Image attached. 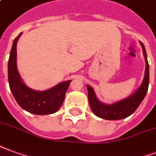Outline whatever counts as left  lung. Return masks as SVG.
Listing matches in <instances>:
<instances>
[{"label": "left lung", "instance_id": "1", "mask_svg": "<svg viewBox=\"0 0 156 156\" xmlns=\"http://www.w3.org/2000/svg\"><path fill=\"white\" fill-rule=\"evenodd\" d=\"M142 47L143 55L146 60V70L143 81L137 90L127 98L113 102L112 104H107L99 101L97 98L94 90L91 86L87 85L88 93V101L91 109L96 116L105 120H121L131 116L145 98L149 87V63L147 61L145 46L140 42Z\"/></svg>", "mask_w": 156, "mask_h": 156}]
</instances>
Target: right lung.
I'll list each match as a JSON object with an SVG mask.
<instances>
[{
    "label": "right lung",
    "mask_w": 156,
    "mask_h": 156,
    "mask_svg": "<svg viewBox=\"0 0 156 156\" xmlns=\"http://www.w3.org/2000/svg\"><path fill=\"white\" fill-rule=\"evenodd\" d=\"M22 32L14 40L8 61V81L14 98L26 112L36 115H48L56 112L63 104L65 93L71 80L59 83L44 91L34 90L26 86L17 69V41Z\"/></svg>",
    "instance_id": "right-lung-1"
}]
</instances>
